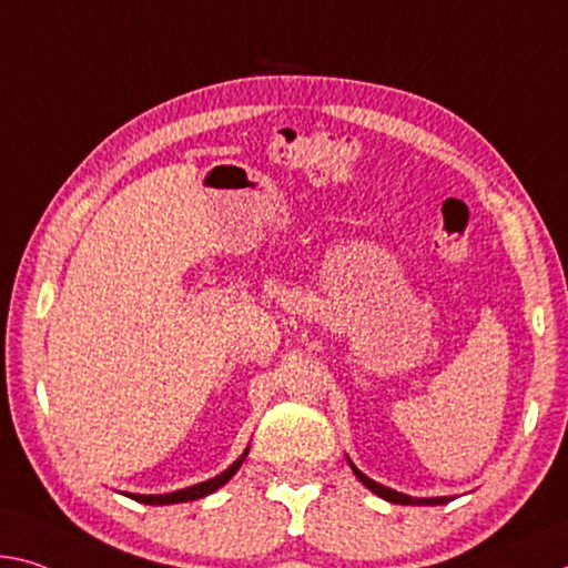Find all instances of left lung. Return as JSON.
<instances>
[{"mask_svg":"<svg viewBox=\"0 0 568 568\" xmlns=\"http://www.w3.org/2000/svg\"><path fill=\"white\" fill-rule=\"evenodd\" d=\"M351 470L356 473V478L362 480L368 490H374L376 495H379V498L389 500V503H399V506H445L447 500H453V498H412V495H404V493H397L392 488H384V485L374 483L372 478H366V475L362 470H356L354 465H351Z\"/></svg>","mask_w":568,"mask_h":568,"instance_id":"8db88e82","label":"left lung"}]
</instances>
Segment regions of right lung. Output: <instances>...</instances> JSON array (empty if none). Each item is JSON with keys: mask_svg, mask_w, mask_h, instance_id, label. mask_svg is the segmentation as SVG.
<instances>
[{"mask_svg": "<svg viewBox=\"0 0 568 568\" xmlns=\"http://www.w3.org/2000/svg\"><path fill=\"white\" fill-rule=\"evenodd\" d=\"M247 449L242 453V457L237 463H232L227 470H224L222 475H217V478L206 480V483H200V485H192V488H184V490H176V493H166V495H131L133 500L139 503H146V506H169V503H186V500H196V498H204V495L214 493L217 488H222L224 483H227L232 475H235L240 470L242 460H245Z\"/></svg>", "mask_w": 568, "mask_h": 568, "instance_id": "obj_1", "label": "right lung"}]
</instances>
